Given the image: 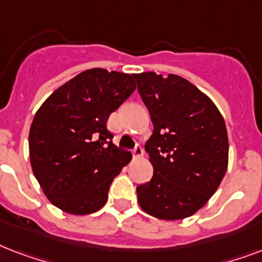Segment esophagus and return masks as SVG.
I'll list each match as a JSON object with an SVG mask.
<instances>
[{
    "mask_svg": "<svg viewBox=\"0 0 262 262\" xmlns=\"http://www.w3.org/2000/svg\"><path fill=\"white\" fill-rule=\"evenodd\" d=\"M132 154H133V156H135V158H141L144 154L143 147H141L140 144H137V145H136V147L132 149Z\"/></svg>",
    "mask_w": 262,
    "mask_h": 262,
    "instance_id": "esophagus-1",
    "label": "esophagus"
}]
</instances>
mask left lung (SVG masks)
<instances>
[{
  "mask_svg": "<svg viewBox=\"0 0 262 262\" xmlns=\"http://www.w3.org/2000/svg\"><path fill=\"white\" fill-rule=\"evenodd\" d=\"M154 132L145 151L154 177L137 186L140 207L158 219L178 220L204 207L228 163L226 123L217 107L177 75H133Z\"/></svg>",
  "mask_w": 262,
  "mask_h": 262,
  "instance_id": "obj_1",
  "label": "left lung"
}]
</instances>
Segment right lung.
<instances>
[{"instance_id":"right-lung-1","label":"right lung","mask_w":262,"mask_h":262,"mask_svg":"<svg viewBox=\"0 0 262 262\" xmlns=\"http://www.w3.org/2000/svg\"><path fill=\"white\" fill-rule=\"evenodd\" d=\"M135 90L133 75L95 68L53 92L35 114L31 166L55 207L88 215L106 204L113 179L132 159L113 144L107 119Z\"/></svg>"}]
</instances>
